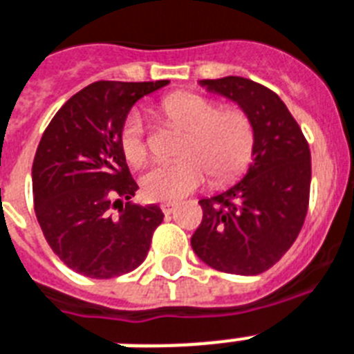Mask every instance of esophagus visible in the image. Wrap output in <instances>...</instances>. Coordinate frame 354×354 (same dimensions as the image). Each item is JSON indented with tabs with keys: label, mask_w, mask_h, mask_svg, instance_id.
<instances>
[{
	"label": "esophagus",
	"mask_w": 354,
	"mask_h": 354,
	"mask_svg": "<svg viewBox=\"0 0 354 354\" xmlns=\"http://www.w3.org/2000/svg\"><path fill=\"white\" fill-rule=\"evenodd\" d=\"M174 209H176V203L174 202L162 203V211L165 212V214H171V212H174Z\"/></svg>",
	"instance_id": "obj_1"
}]
</instances>
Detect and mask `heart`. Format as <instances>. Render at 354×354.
<instances>
[{
  "label": "heart",
  "mask_w": 354,
  "mask_h": 354,
  "mask_svg": "<svg viewBox=\"0 0 354 354\" xmlns=\"http://www.w3.org/2000/svg\"><path fill=\"white\" fill-rule=\"evenodd\" d=\"M169 120L189 131L180 162L156 163L142 178V191L154 202H178L209 180L227 183L247 167L254 145V131L245 112L223 107L211 97L176 94L165 100ZM123 156L132 165L149 158L145 120L140 111L129 112L120 134Z\"/></svg>",
  "instance_id": "obj_1"
}]
</instances>
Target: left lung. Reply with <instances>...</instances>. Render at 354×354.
<instances>
[{
	"mask_svg": "<svg viewBox=\"0 0 354 354\" xmlns=\"http://www.w3.org/2000/svg\"><path fill=\"white\" fill-rule=\"evenodd\" d=\"M202 87L238 103L252 123V163L238 183L203 198L192 251L229 274L267 271L295 243L309 205L311 152L300 125L277 93L240 76L202 80Z\"/></svg>",
	"mask_w": 354,
	"mask_h": 354,
	"instance_id": "1",
	"label": "left lung"
}]
</instances>
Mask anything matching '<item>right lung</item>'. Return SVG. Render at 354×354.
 <instances>
[{
	"label": "right lung",
	"instance_id": "1",
	"mask_svg": "<svg viewBox=\"0 0 354 354\" xmlns=\"http://www.w3.org/2000/svg\"><path fill=\"white\" fill-rule=\"evenodd\" d=\"M167 83H91L43 132L32 163L34 211L50 249L83 277L105 280L134 271L163 222L158 205H123L138 183L120 134L132 105Z\"/></svg>",
	"mask_w": 354,
	"mask_h": 354
}]
</instances>
